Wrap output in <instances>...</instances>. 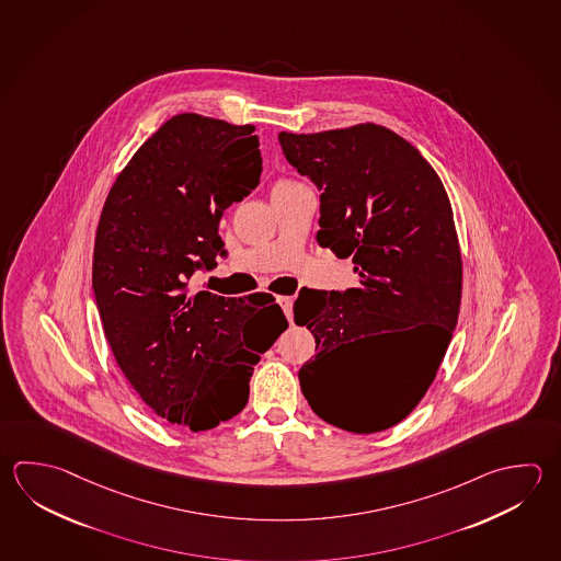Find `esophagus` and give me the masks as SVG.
<instances>
[{"instance_id":"esophagus-1","label":"esophagus","mask_w":561,"mask_h":561,"mask_svg":"<svg viewBox=\"0 0 561 561\" xmlns=\"http://www.w3.org/2000/svg\"><path fill=\"white\" fill-rule=\"evenodd\" d=\"M277 304L284 309L286 318L291 321L294 319V299L291 297H277Z\"/></svg>"}]
</instances>
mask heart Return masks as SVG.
I'll return each mask as SVG.
<instances>
[{"label":"heart","mask_w":561,"mask_h":561,"mask_svg":"<svg viewBox=\"0 0 561 561\" xmlns=\"http://www.w3.org/2000/svg\"><path fill=\"white\" fill-rule=\"evenodd\" d=\"M279 184H291V182H287V180H282V182H279Z\"/></svg>","instance_id":"b5f03b06"}]
</instances>
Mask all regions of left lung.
Masks as SVG:
<instances>
[{"label":"left lung","instance_id":"8db88e82","mask_svg":"<svg viewBox=\"0 0 561 561\" xmlns=\"http://www.w3.org/2000/svg\"><path fill=\"white\" fill-rule=\"evenodd\" d=\"M279 145L321 191L319 245L353 257L359 274L345 291H299L296 323L318 351L299 369L301 392L337 428L387 431L433 385L458 321L462 257L448 194L421 152L381 125L279 133ZM381 336L398 337L389 356L374 355Z\"/></svg>","mask_w":561,"mask_h":561}]
</instances>
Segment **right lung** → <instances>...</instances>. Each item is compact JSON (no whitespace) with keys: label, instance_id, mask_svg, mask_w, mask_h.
<instances>
[{"label":"right lung","instance_id":"obj_1","mask_svg":"<svg viewBox=\"0 0 561 561\" xmlns=\"http://www.w3.org/2000/svg\"><path fill=\"white\" fill-rule=\"evenodd\" d=\"M254 130L169 118L118 174L96 226L93 291L111 351L138 397L192 433L242 411L255 363L287 329L270 294L191 286L226 255L224 210L260 182Z\"/></svg>","mask_w":561,"mask_h":561}]
</instances>
